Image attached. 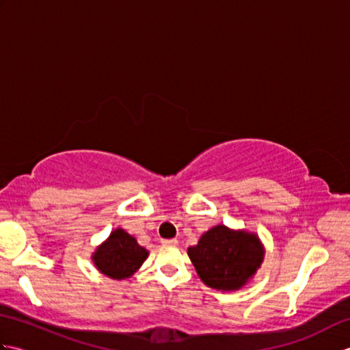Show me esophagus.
<instances>
[{
    "instance_id": "obj_1",
    "label": "esophagus",
    "mask_w": 350,
    "mask_h": 350,
    "mask_svg": "<svg viewBox=\"0 0 350 350\" xmlns=\"http://www.w3.org/2000/svg\"><path fill=\"white\" fill-rule=\"evenodd\" d=\"M163 245H177V239H162Z\"/></svg>"
}]
</instances>
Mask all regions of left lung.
Here are the masks:
<instances>
[{
  "instance_id": "8db88e82",
  "label": "left lung",
  "mask_w": 350,
  "mask_h": 350,
  "mask_svg": "<svg viewBox=\"0 0 350 350\" xmlns=\"http://www.w3.org/2000/svg\"><path fill=\"white\" fill-rule=\"evenodd\" d=\"M188 256L204 284L218 290H237L257 271L263 250L256 234L217 226L188 250Z\"/></svg>"
}]
</instances>
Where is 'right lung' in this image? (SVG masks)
Returning a JSON list of instances; mask_svg holds the SVG:
<instances>
[{"instance_id": "obj_1", "label": "right lung", "mask_w": 350, "mask_h": 350, "mask_svg": "<svg viewBox=\"0 0 350 350\" xmlns=\"http://www.w3.org/2000/svg\"><path fill=\"white\" fill-rule=\"evenodd\" d=\"M148 252L139 247L135 237L122 228L111 233L108 241L94 252L93 260L98 269L109 278H128L143 265Z\"/></svg>"}]
</instances>
